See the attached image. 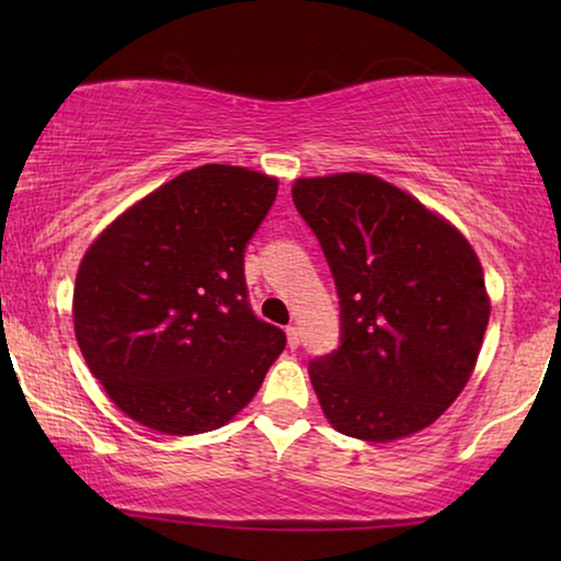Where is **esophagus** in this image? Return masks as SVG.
<instances>
[{"label":"esophagus","mask_w":561,"mask_h":561,"mask_svg":"<svg viewBox=\"0 0 561 561\" xmlns=\"http://www.w3.org/2000/svg\"><path fill=\"white\" fill-rule=\"evenodd\" d=\"M286 334H288V347L296 350L298 344H301V332H298V327H288Z\"/></svg>","instance_id":"obj_1"}]
</instances>
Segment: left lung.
Masks as SVG:
<instances>
[{
  "label": "left lung",
  "instance_id": "1",
  "mask_svg": "<svg viewBox=\"0 0 561 561\" xmlns=\"http://www.w3.org/2000/svg\"><path fill=\"white\" fill-rule=\"evenodd\" d=\"M342 306V344L309 378L340 434L386 444L432 426L478 365L490 296L467 237L370 173L296 179Z\"/></svg>",
  "mask_w": 561,
  "mask_h": 561
}]
</instances>
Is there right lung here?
<instances>
[{
  "mask_svg": "<svg viewBox=\"0 0 561 561\" xmlns=\"http://www.w3.org/2000/svg\"><path fill=\"white\" fill-rule=\"evenodd\" d=\"M278 194L275 175L198 165L119 214L83 252L73 332L122 413L191 436L232 421L286 334L248 304L244 244Z\"/></svg>",
  "mask_w": 561,
  "mask_h": 561,
  "instance_id": "obj_1",
  "label": "right lung"
}]
</instances>
